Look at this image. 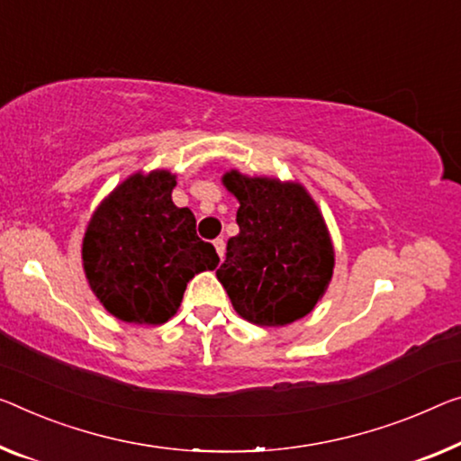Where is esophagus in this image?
Wrapping results in <instances>:
<instances>
[{"instance_id": "obj_1", "label": "esophagus", "mask_w": 461, "mask_h": 461, "mask_svg": "<svg viewBox=\"0 0 461 461\" xmlns=\"http://www.w3.org/2000/svg\"><path fill=\"white\" fill-rule=\"evenodd\" d=\"M214 247H216V253L221 255V259H224V253H226V243H224V239H216V240H214Z\"/></svg>"}]
</instances>
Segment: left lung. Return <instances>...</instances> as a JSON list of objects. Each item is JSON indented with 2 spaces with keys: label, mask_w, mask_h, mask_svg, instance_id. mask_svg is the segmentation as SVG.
Masks as SVG:
<instances>
[{
  "label": "left lung",
  "mask_w": 461,
  "mask_h": 461,
  "mask_svg": "<svg viewBox=\"0 0 461 461\" xmlns=\"http://www.w3.org/2000/svg\"><path fill=\"white\" fill-rule=\"evenodd\" d=\"M239 200V235L216 276L240 317L258 325L301 320L321 299L334 272L323 218L299 183L224 175Z\"/></svg>",
  "instance_id": "8db88e82"
}]
</instances>
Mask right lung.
<instances>
[{
  "label": "right lung",
  "instance_id": "1",
  "mask_svg": "<svg viewBox=\"0 0 461 461\" xmlns=\"http://www.w3.org/2000/svg\"><path fill=\"white\" fill-rule=\"evenodd\" d=\"M175 176L133 175L95 212L82 245L92 293L127 323H165L187 282L214 270L218 253L195 232L189 208L173 203Z\"/></svg>",
  "mask_w": 461,
  "mask_h": 461
}]
</instances>
